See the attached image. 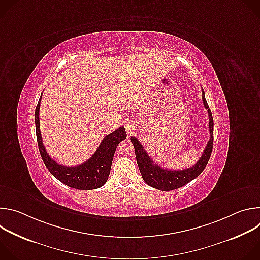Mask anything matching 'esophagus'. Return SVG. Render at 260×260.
<instances>
[{
  "instance_id": "esophagus-1",
  "label": "esophagus",
  "mask_w": 260,
  "mask_h": 260,
  "mask_svg": "<svg viewBox=\"0 0 260 260\" xmlns=\"http://www.w3.org/2000/svg\"><path fill=\"white\" fill-rule=\"evenodd\" d=\"M138 129V125L135 121H128L126 124H125V131H126V134L128 136H132L134 135Z\"/></svg>"
}]
</instances>
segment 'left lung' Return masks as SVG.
Masks as SVG:
<instances>
[{
    "label": "left lung",
    "mask_w": 260,
    "mask_h": 260,
    "mask_svg": "<svg viewBox=\"0 0 260 260\" xmlns=\"http://www.w3.org/2000/svg\"><path fill=\"white\" fill-rule=\"evenodd\" d=\"M203 102L205 108L208 110L209 114V131H210V140L205 148L204 153L201 158L197 161L196 165L188 169L184 170H168L164 169L151 159L145 151L144 147L141 145L139 140L135 137H131V141L135 147V153L138 162L139 170L141 172L143 180L149 185V186L156 188L162 191H170L178 189L188 182L196 179L206 168L213 149V131H214V121L212 117V112L209 109L208 103L205 98V92L203 90Z\"/></svg>",
    "instance_id": "obj_1"
}]
</instances>
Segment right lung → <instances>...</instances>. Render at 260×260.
Instances as JSON below:
<instances>
[{
    "label": "right lung",
    "instance_id": "1",
    "mask_svg": "<svg viewBox=\"0 0 260 260\" xmlns=\"http://www.w3.org/2000/svg\"><path fill=\"white\" fill-rule=\"evenodd\" d=\"M40 102L41 98L39 99L38 105H37L35 111L36 135L41 157L48 171L57 180L71 188L79 190H91L102 187L108 180L111 165H112L113 156L118 144L126 139V132L124 127L121 126L107 135L101 142L94 154L85 162L75 167L61 166L48 155L43 145L39 120Z\"/></svg>",
    "mask_w": 260,
    "mask_h": 260
}]
</instances>
